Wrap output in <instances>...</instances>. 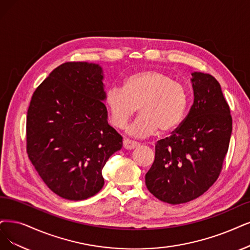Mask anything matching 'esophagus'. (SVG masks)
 <instances>
[{"label": "esophagus", "mask_w": 250, "mask_h": 250, "mask_svg": "<svg viewBox=\"0 0 250 250\" xmlns=\"http://www.w3.org/2000/svg\"><path fill=\"white\" fill-rule=\"evenodd\" d=\"M138 146H139V143H137L135 141H132L130 139H125L124 140V147L127 150L135 149V148H137Z\"/></svg>", "instance_id": "esophagus-1"}]
</instances>
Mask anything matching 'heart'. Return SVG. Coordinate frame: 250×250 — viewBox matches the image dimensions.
<instances>
[{
    "mask_svg": "<svg viewBox=\"0 0 250 250\" xmlns=\"http://www.w3.org/2000/svg\"><path fill=\"white\" fill-rule=\"evenodd\" d=\"M188 92L180 83L162 71L145 70L125 78L124 88L107 89L104 103L110 120L124 127L138 111L141 115L127 127L134 137H147L160 130L168 134L180 125L188 108Z\"/></svg>",
    "mask_w": 250,
    "mask_h": 250,
    "instance_id": "1",
    "label": "heart"
}]
</instances>
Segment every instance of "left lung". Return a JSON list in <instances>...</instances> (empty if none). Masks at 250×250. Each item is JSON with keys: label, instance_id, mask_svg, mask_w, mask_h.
<instances>
[{"label": "left lung", "instance_id": "left-lung-1", "mask_svg": "<svg viewBox=\"0 0 250 250\" xmlns=\"http://www.w3.org/2000/svg\"><path fill=\"white\" fill-rule=\"evenodd\" d=\"M193 103L172 136L155 145V158L145 175L148 190L169 204L203 195L219 176L232 135V116L213 77L191 73Z\"/></svg>", "mask_w": 250, "mask_h": 250}]
</instances>
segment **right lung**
<instances>
[{"mask_svg": "<svg viewBox=\"0 0 250 250\" xmlns=\"http://www.w3.org/2000/svg\"><path fill=\"white\" fill-rule=\"evenodd\" d=\"M104 72L99 63L64 62L34 92L26 116V148L54 193L81 201L104 186L106 162L123 137L108 124Z\"/></svg>", "mask_w": 250, "mask_h": 250, "instance_id": "1", "label": "right lung"}]
</instances>
